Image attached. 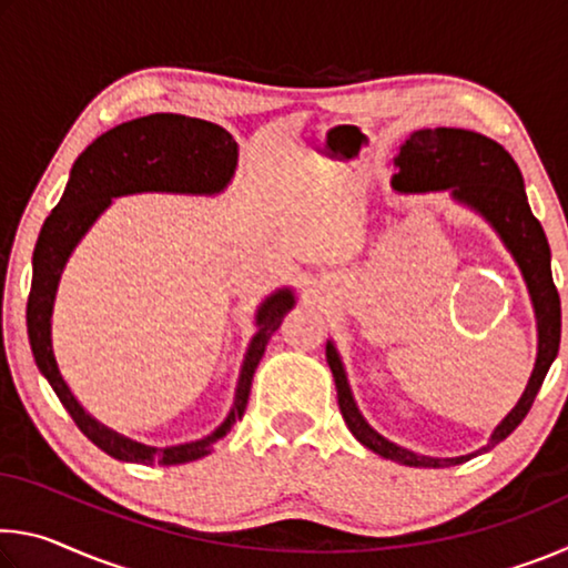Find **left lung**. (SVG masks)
<instances>
[{
	"label": "left lung",
	"instance_id": "8db88e82",
	"mask_svg": "<svg viewBox=\"0 0 568 568\" xmlns=\"http://www.w3.org/2000/svg\"><path fill=\"white\" fill-rule=\"evenodd\" d=\"M396 165L400 168L398 175L393 178V187L396 190H454L456 200L468 203L470 207H476L480 215L491 220L498 235L504 237L506 247L514 253L516 263L526 277L528 293H531L538 321L536 365L521 400H518L516 408L501 420V426L494 430L488 446L480 448L488 450L496 444H501L506 436H511L518 423L526 418V413L531 410L546 373L551 368L556 353H559L561 301L551 275L549 240H546L541 223H538L531 207H528L521 170H518L514 158L508 155L498 142L484 138V134L456 128L418 130L413 132L406 140V145L400 148ZM325 355H328L335 388H338V406L343 418L348 423L351 434L358 438L365 448H371L373 454L420 468L456 466L480 454V450H476V454L458 458H430L390 444V440L378 436L361 416V410L353 400V393L348 388L343 363L331 343L328 348H325Z\"/></svg>",
	"mask_w": 568,
	"mask_h": 568
}]
</instances>
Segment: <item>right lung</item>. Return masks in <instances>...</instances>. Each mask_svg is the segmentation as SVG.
<instances>
[{
    "label": "right lung",
    "instance_id": "obj_1",
    "mask_svg": "<svg viewBox=\"0 0 568 568\" xmlns=\"http://www.w3.org/2000/svg\"><path fill=\"white\" fill-rule=\"evenodd\" d=\"M237 145L233 134L220 124L185 118V114H148V118L122 122L110 132L100 134L82 152L70 172L64 195L44 220L34 245L32 257V287L27 297V333L34 353L37 368L50 381L57 398L70 413L77 428L88 436L104 454L132 464H160L178 466L197 460L213 450L217 438H223L237 418H243L250 386L257 363H261L271 335L281 328L285 313L293 307V293L281 291L267 297L257 311V335L250 343L243 371H240L235 406L223 426L213 436L195 444L150 448L134 440L118 436L114 430L100 426L84 413L80 403L67 388L57 371L50 338V318L54 291L60 273L70 257L72 247L88 233L112 197L128 192L165 190V192H220L235 170Z\"/></svg>",
    "mask_w": 568,
    "mask_h": 568
}]
</instances>
